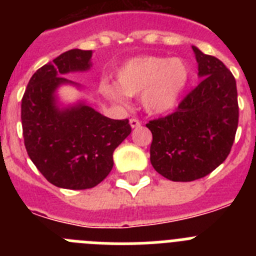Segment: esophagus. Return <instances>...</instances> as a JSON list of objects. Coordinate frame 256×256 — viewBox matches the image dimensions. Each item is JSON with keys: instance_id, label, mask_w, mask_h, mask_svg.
<instances>
[{"instance_id": "esophagus-1", "label": "esophagus", "mask_w": 256, "mask_h": 256, "mask_svg": "<svg viewBox=\"0 0 256 256\" xmlns=\"http://www.w3.org/2000/svg\"><path fill=\"white\" fill-rule=\"evenodd\" d=\"M130 126H132V128H140L142 123L138 120V119H136V118H132V119H130Z\"/></svg>"}]
</instances>
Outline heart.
Returning a JSON list of instances; mask_svg holds the SVG:
<instances>
[{
	"instance_id": "1",
	"label": "heart",
	"mask_w": 256,
	"mask_h": 256,
	"mask_svg": "<svg viewBox=\"0 0 256 256\" xmlns=\"http://www.w3.org/2000/svg\"><path fill=\"white\" fill-rule=\"evenodd\" d=\"M118 84L101 83L105 96L119 104L126 96L142 94V105L150 114L169 112L177 106L188 82V68L177 58L141 56L130 60L118 72Z\"/></svg>"
}]
</instances>
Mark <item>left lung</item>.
<instances>
[{"label":"left lung","instance_id":"8db88e82","mask_svg":"<svg viewBox=\"0 0 256 256\" xmlns=\"http://www.w3.org/2000/svg\"><path fill=\"white\" fill-rule=\"evenodd\" d=\"M201 82L177 110L150 120L154 169L174 182L202 178L227 159L238 126L236 79L219 58L192 46Z\"/></svg>","mask_w":256,"mask_h":256}]
</instances>
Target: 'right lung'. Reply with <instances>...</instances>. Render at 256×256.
I'll use <instances>...</instances> for the list:
<instances>
[{
	"instance_id": "add662e5",
	"label": "right lung",
	"mask_w": 256,
	"mask_h": 256,
	"mask_svg": "<svg viewBox=\"0 0 256 256\" xmlns=\"http://www.w3.org/2000/svg\"><path fill=\"white\" fill-rule=\"evenodd\" d=\"M92 51L69 50L33 74L22 98V137L26 152L50 183L87 190L112 172L115 148L130 134L128 119L115 120L86 104L56 105L55 91L72 80L61 76L91 66Z\"/></svg>"
}]
</instances>
